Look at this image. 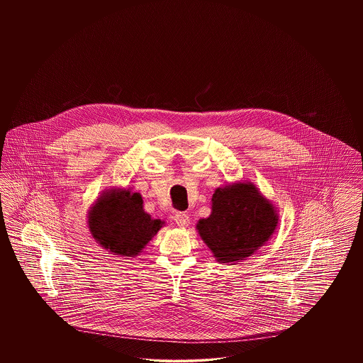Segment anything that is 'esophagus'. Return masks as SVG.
I'll return each instance as SVG.
<instances>
[{"mask_svg": "<svg viewBox=\"0 0 363 363\" xmlns=\"http://www.w3.org/2000/svg\"><path fill=\"white\" fill-rule=\"evenodd\" d=\"M174 220H175V223H177L178 227L185 228V227H188L190 223L189 215H188V213H185V212H177V215H175Z\"/></svg>", "mask_w": 363, "mask_h": 363, "instance_id": "obj_1", "label": "esophagus"}]
</instances>
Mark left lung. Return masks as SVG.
<instances>
[{
    "label": "left lung",
    "instance_id": "obj_1",
    "mask_svg": "<svg viewBox=\"0 0 363 363\" xmlns=\"http://www.w3.org/2000/svg\"><path fill=\"white\" fill-rule=\"evenodd\" d=\"M211 203V215L200 219L196 230L218 262L250 257L277 230V208L249 181L218 188Z\"/></svg>",
    "mask_w": 363,
    "mask_h": 363
}]
</instances>
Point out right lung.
I'll return each mask as SVG.
<instances>
[{
  "mask_svg": "<svg viewBox=\"0 0 363 363\" xmlns=\"http://www.w3.org/2000/svg\"><path fill=\"white\" fill-rule=\"evenodd\" d=\"M88 230L107 252L136 257L164 225L144 211L141 194L125 188L104 191L88 209Z\"/></svg>",
  "mask_w": 363,
  "mask_h": 363,
  "instance_id": "obj_1",
  "label": "right lung"
}]
</instances>
